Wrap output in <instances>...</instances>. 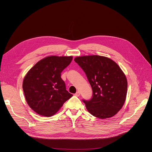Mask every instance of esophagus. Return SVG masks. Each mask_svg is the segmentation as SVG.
I'll return each instance as SVG.
<instances>
[{"label": "esophagus", "mask_w": 152, "mask_h": 152, "mask_svg": "<svg viewBox=\"0 0 152 152\" xmlns=\"http://www.w3.org/2000/svg\"><path fill=\"white\" fill-rule=\"evenodd\" d=\"M76 96H77V97H78V96H80V93L79 92V91H77L76 93H75V94Z\"/></svg>", "instance_id": "1"}]
</instances>
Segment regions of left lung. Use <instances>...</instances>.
Masks as SVG:
<instances>
[{"mask_svg": "<svg viewBox=\"0 0 152 152\" xmlns=\"http://www.w3.org/2000/svg\"><path fill=\"white\" fill-rule=\"evenodd\" d=\"M75 61L85 73L93 90V97L83 102L93 116L108 118L121 109L126 98L127 82L118 64L99 55L77 56Z\"/></svg>", "mask_w": 152, "mask_h": 152, "instance_id": "1", "label": "left lung"}]
</instances>
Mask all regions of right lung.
Returning a JSON list of instances; mask_svg holds the SVG:
<instances>
[{"label":"right lung","mask_w":152,"mask_h":152,"mask_svg":"<svg viewBox=\"0 0 152 152\" xmlns=\"http://www.w3.org/2000/svg\"><path fill=\"white\" fill-rule=\"evenodd\" d=\"M72 56H49L39 61L26 73L23 90L27 103L38 114L50 117L73 95L66 90L61 73L70 64Z\"/></svg>","instance_id":"right-lung-1"}]
</instances>
